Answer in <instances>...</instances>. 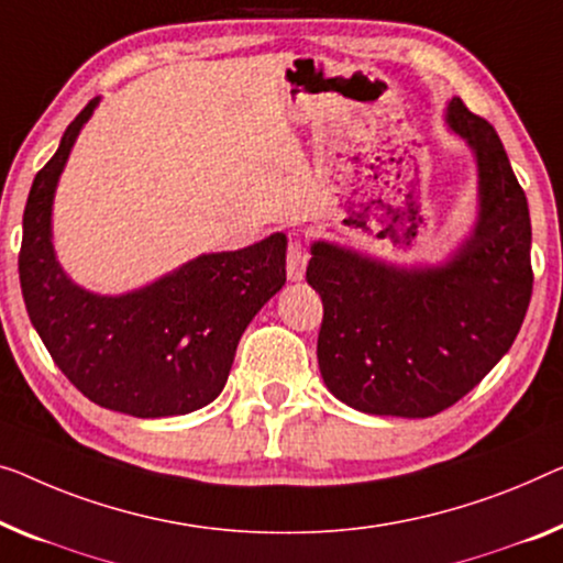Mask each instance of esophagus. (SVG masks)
Segmentation results:
<instances>
[{"mask_svg":"<svg viewBox=\"0 0 563 563\" xmlns=\"http://www.w3.org/2000/svg\"><path fill=\"white\" fill-rule=\"evenodd\" d=\"M306 265H308V253L306 247L300 245L298 240L288 242V257H285V271H288L290 280H300L306 275Z\"/></svg>","mask_w":563,"mask_h":563,"instance_id":"obj_1","label":"esophagus"}]
</instances>
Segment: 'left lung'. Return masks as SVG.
Returning a JSON list of instances; mask_svg holds the SVG:
<instances>
[{
    "label": "left lung",
    "instance_id": "left-lung-1",
    "mask_svg": "<svg viewBox=\"0 0 563 563\" xmlns=\"http://www.w3.org/2000/svg\"><path fill=\"white\" fill-rule=\"evenodd\" d=\"M448 121L475 148L481 220L444 267L399 273L325 242L306 280L323 300L325 387L368 415L432 417L483 382L516 341L533 290L531 217L493 125L460 98Z\"/></svg>",
    "mask_w": 563,
    "mask_h": 563
}]
</instances>
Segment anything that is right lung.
Listing matches in <instances>:
<instances>
[{
	"label": "right lung",
	"instance_id": "add662e5",
	"mask_svg": "<svg viewBox=\"0 0 563 563\" xmlns=\"http://www.w3.org/2000/svg\"><path fill=\"white\" fill-rule=\"evenodd\" d=\"M98 98L67 125L32 181L22 217L20 283L30 321L78 391L141 419L187 415L222 391L240 335L285 283V234L238 253L201 255L121 298L65 278L49 242L57 176Z\"/></svg>",
	"mask_w": 563,
	"mask_h": 563
}]
</instances>
